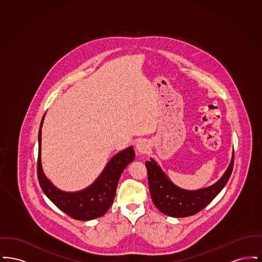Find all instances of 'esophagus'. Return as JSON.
I'll use <instances>...</instances> for the list:
<instances>
[{"mask_svg": "<svg viewBox=\"0 0 262 262\" xmlns=\"http://www.w3.org/2000/svg\"><path fill=\"white\" fill-rule=\"evenodd\" d=\"M136 148L137 151L139 154H144L147 152V150L149 149V144L146 140L142 139V140H139L136 145Z\"/></svg>", "mask_w": 262, "mask_h": 262, "instance_id": "esophagus-1", "label": "esophagus"}]
</instances>
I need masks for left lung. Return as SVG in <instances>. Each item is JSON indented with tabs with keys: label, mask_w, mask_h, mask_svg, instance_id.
<instances>
[{
	"label": "left lung",
	"mask_w": 262,
	"mask_h": 262,
	"mask_svg": "<svg viewBox=\"0 0 262 262\" xmlns=\"http://www.w3.org/2000/svg\"><path fill=\"white\" fill-rule=\"evenodd\" d=\"M145 166L148 174L150 195L154 205L165 215L183 218L199 213L223 189L233 171L234 152L231 163L222 178L210 187L198 190H187L177 187L152 158L150 161H146Z\"/></svg>",
	"instance_id": "1"
}]
</instances>
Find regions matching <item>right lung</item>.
Listing matches in <instances>:
<instances>
[{
  "label": "right lung",
  "instance_id": "right-lung-1",
  "mask_svg": "<svg viewBox=\"0 0 262 262\" xmlns=\"http://www.w3.org/2000/svg\"><path fill=\"white\" fill-rule=\"evenodd\" d=\"M43 121L44 116L38 133L37 176L42 190L58 208L75 220L88 221L103 216L113 204L121 174L135 159L134 147L130 146L115 155L91 186L80 191L66 192L55 187L43 173L41 165V127Z\"/></svg>",
  "mask_w": 262,
  "mask_h": 262
}]
</instances>
